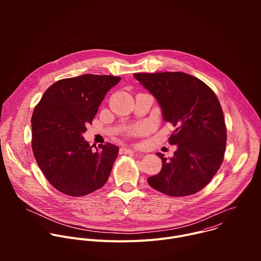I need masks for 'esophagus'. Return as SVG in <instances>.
I'll use <instances>...</instances> for the list:
<instances>
[{"instance_id": "esophagus-1", "label": "esophagus", "mask_w": 261, "mask_h": 261, "mask_svg": "<svg viewBox=\"0 0 261 261\" xmlns=\"http://www.w3.org/2000/svg\"><path fill=\"white\" fill-rule=\"evenodd\" d=\"M120 153L121 154H134L135 151L131 150V148H127V147H121Z\"/></svg>"}]
</instances>
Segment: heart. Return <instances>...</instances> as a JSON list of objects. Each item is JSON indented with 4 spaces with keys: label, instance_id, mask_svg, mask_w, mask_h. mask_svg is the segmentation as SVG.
Instances as JSON below:
<instances>
[{
    "label": "heart",
    "instance_id": "b5f03b06",
    "mask_svg": "<svg viewBox=\"0 0 261 261\" xmlns=\"http://www.w3.org/2000/svg\"><path fill=\"white\" fill-rule=\"evenodd\" d=\"M144 130H145L144 127H137V128L134 129L133 132H134V133H142Z\"/></svg>",
    "mask_w": 261,
    "mask_h": 261
}]
</instances>
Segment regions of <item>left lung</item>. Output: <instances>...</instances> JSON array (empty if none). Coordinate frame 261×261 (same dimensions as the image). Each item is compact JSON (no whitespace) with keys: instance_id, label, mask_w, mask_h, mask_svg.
<instances>
[{"instance_id":"1","label":"left lung","mask_w":261,"mask_h":261,"mask_svg":"<svg viewBox=\"0 0 261 261\" xmlns=\"http://www.w3.org/2000/svg\"><path fill=\"white\" fill-rule=\"evenodd\" d=\"M161 107L162 117L175 130L169 137L177 148L162 159V168L148 185L169 196L197 193L220 168L226 147V126L215 93L203 82L184 72L134 73Z\"/></svg>"}]
</instances>
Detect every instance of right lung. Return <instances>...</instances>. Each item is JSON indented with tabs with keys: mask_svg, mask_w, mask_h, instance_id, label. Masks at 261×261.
I'll use <instances>...</instances> for the list:
<instances>
[{
	"mask_svg": "<svg viewBox=\"0 0 261 261\" xmlns=\"http://www.w3.org/2000/svg\"><path fill=\"white\" fill-rule=\"evenodd\" d=\"M113 75H84L58 81L43 94L32 117V148L44 176L60 192L84 196L105 185L119 147L84 138L106 93L119 84Z\"/></svg>",
	"mask_w": 261,
	"mask_h": 261,
	"instance_id": "right-lung-1",
	"label": "right lung"
}]
</instances>
